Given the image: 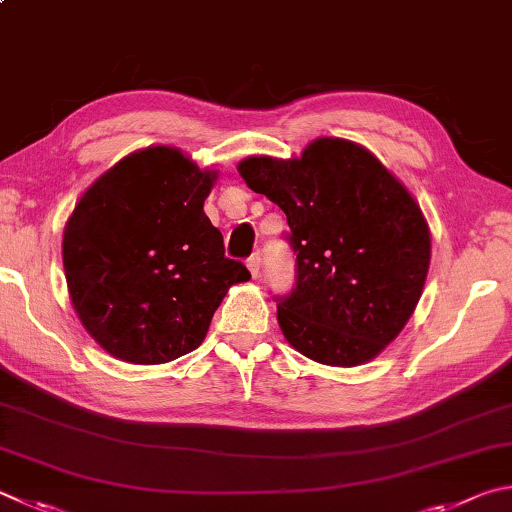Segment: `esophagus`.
<instances>
[{
    "mask_svg": "<svg viewBox=\"0 0 512 512\" xmlns=\"http://www.w3.org/2000/svg\"><path fill=\"white\" fill-rule=\"evenodd\" d=\"M246 266H248L250 275L257 277V275H259V253H253V255H250V257L246 259Z\"/></svg>",
    "mask_w": 512,
    "mask_h": 512,
    "instance_id": "34e87169",
    "label": "esophagus"
}]
</instances>
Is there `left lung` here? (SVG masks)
<instances>
[{
  "instance_id": "8db88e82",
  "label": "left lung",
  "mask_w": 512,
  "mask_h": 512,
  "mask_svg": "<svg viewBox=\"0 0 512 512\" xmlns=\"http://www.w3.org/2000/svg\"><path fill=\"white\" fill-rule=\"evenodd\" d=\"M237 170L291 228L295 286L275 297L284 338L331 367L376 358L410 320L430 268V228L412 194L345 138H318L300 159L248 156Z\"/></svg>"
}]
</instances>
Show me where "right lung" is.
Listing matches in <instances>:
<instances>
[{
    "label": "right lung",
    "instance_id": "add662e5",
    "mask_svg": "<svg viewBox=\"0 0 512 512\" xmlns=\"http://www.w3.org/2000/svg\"><path fill=\"white\" fill-rule=\"evenodd\" d=\"M215 179L154 145L118 161L73 208L62 239L71 304L114 358L161 365L194 351L228 288L250 280L203 212Z\"/></svg>",
    "mask_w": 512,
    "mask_h": 512
}]
</instances>
